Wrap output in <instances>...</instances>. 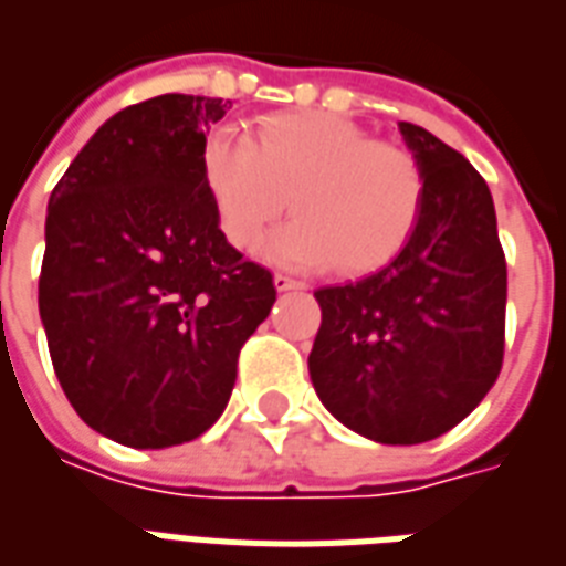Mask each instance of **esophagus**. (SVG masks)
<instances>
[{"label":"esophagus","instance_id":"esophagus-1","mask_svg":"<svg viewBox=\"0 0 566 566\" xmlns=\"http://www.w3.org/2000/svg\"><path fill=\"white\" fill-rule=\"evenodd\" d=\"M274 289L277 292H292V289H304V283L286 277V274H274Z\"/></svg>","mask_w":566,"mask_h":566}]
</instances>
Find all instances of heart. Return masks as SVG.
Returning a JSON list of instances; mask_svg holds the SVG:
<instances>
[{
  "instance_id": "1",
  "label": "heart",
  "mask_w": 566,
  "mask_h": 566,
  "mask_svg": "<svg viewBox=\"0 0 566 566\" xmlns=\"http://www.w3.org/2000/svg\"><path fill=\"white\" fill-rule=\"evenodd\" d=\"M202 181L229 244L248 250L292 195L295 220L259 244L265 262L298 271L337 265L360 274L388 262L418 223L423 181L402 148L369 143L331 113H280L253 143L211 130Z\"/></svg>"
}]
</instances>
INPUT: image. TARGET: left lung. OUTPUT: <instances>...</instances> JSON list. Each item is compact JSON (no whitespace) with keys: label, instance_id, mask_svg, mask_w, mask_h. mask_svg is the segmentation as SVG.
<instances>
[{"label":"left lung","instance_id":"1","mask_svg":"<svg viewBox=\"0 0 566 566\" xmlns=\"http://www.w3.org/2000/svg\"><path fill=\"white\" fill-rule=\"evenodd\" d=\"M423 181L418 223L388 265L316 289L310 379L334 418L379 444H420L465 420L499 379L507 262L483 176L399 122Z\"/></svg>","mask_w":566,"mask_h":566}]
</instances>
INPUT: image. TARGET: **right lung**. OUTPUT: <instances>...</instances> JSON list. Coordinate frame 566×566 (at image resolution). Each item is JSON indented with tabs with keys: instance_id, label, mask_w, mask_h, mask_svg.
Instances as JSON below:
<instances>
[{
	"instance_id": "add662e5",
	"label": "right lung",
	"mask_w": 566,
	"mask_h": 566,
	"mask_svg": "<svg viewBox=\"0 0 566 566\" xmlns=\"http://www.w3.org/2000/svg\"><path fill=\"white\" fill-rule=\"evenodd\" d=\"M232 101L160 95L97 127L46 202L38 310L59 385L88 427L139 450L223 415L238 352L277 301L220 232L206 130Z\"/></svg>"
}]
</instances>
